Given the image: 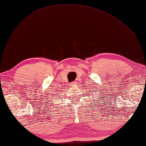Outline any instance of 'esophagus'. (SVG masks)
<instances>
[{
    "label": "esophagus",
    "instance_id": "1",
    "mask_svg": "<svg viewBox=\"0 0 146 146\" xmlns=\"http://www.w3.org/2000/svg\"><path fill=\"white\" fill-rule=\"evenodd\" d=\"M75 84H77V83H76V82H72V83H71V85H75Z\"/></svg>",
    "mask_w": 146,
    "mask_h": 146
}]
</instances>
